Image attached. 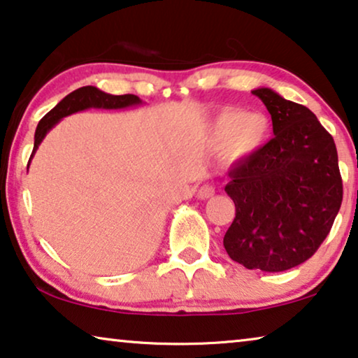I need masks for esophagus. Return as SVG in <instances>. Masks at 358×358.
Wrapping results in <instances>:
<instances>
[{"instance_id":"34e87169","label":"esophagus","mask_w":358,"mask_h":358,"mask_svg":"<svg viewBox=\"0 0 358 358\" xmlns=\"http://www.w3.org/2000/svg\"><path fill=\"white\" fill-rule=\"evenodd\" d=\"M213 193H215V189H213L212 185H202L201 188L197 189L196 197L197 199H209V197L213 196Z\"/></svg>"}]
</instances>
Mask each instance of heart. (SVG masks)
I'll use <instances>...</instances> for the list:
<instances>
[{
  "instance_id": "1",
  "label": "heart",
  "mask_w": 358,
  "mask_h": 358,
  "mask_svg": "<svg viewBox=\"0 0 358 358\" xmlns=\"http://www.w3.org/2000/svg\"><path fill=\"white\" fill-rule=\"evenodd\" d=\"M270 131L268 115L228 108L217 112L207 124V140L213 146H225L230 157L243 159L257 152L268 140Z\"/></svg>"
}]
</instances>
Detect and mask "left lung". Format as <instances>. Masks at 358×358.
Instances as JSON below:
<instances>
[{
    "instance_id": "left-lung-1",
    "label": "left lung",
    "mask_w": 358,
    "mask_h": 358,
    "mask_svg": "<svg viewBox=\"0 0 358 358\" xmlns=\"http://www.w3.org/2000/svg\"><path fill=\"white\" fill-rule=\"evenodd\" d=\"M273 122V138L228 172L236 217L223 238L234 262L285 271L310 259L331 230L343 202L333 136L306 106L271 88L252 92Z\"/></svg>"
}]
</instances>
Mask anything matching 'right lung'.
<instances>
[{
    "label": "right lung",
    "instance_id": "obj_1",
    "mask_svg": "<svg viewBox=\"0 0 358 358\" xmlns=\"http://www.w3.org/2000/svg\"><path fill=\"white\" fill-rule=\"evenodd\" d=\"M143 104V101L135 94H109L101 92L96 87H82L76 90V92L69 93L66 98L61 99L55 108H52L48 114L38 122V127L35 130V143L34 151H31V157L36 152V149L45 140V136L50 133L51 128H55L56 124L64 119V117L76 114V112H82L87 109H127L135 108V106ZM30 157V159H31Z\"/></svg>",
    "mask_w": 358,
    "mask_h": 358
}]
</instances>
